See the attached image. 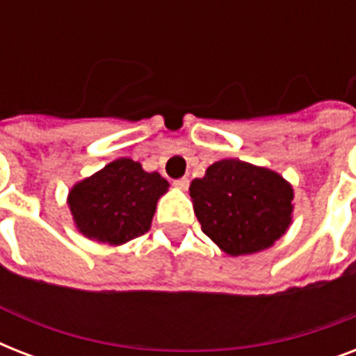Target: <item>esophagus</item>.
I'll return each mask as SVG.
<instances>
[{"instance_id": "obj_1", "label": "esophagus", "mask_w": 356, "mask_h": 356, "mask_svg": "<svg viewBox=\"0 0 356 356\" xmlns=\"http://www.w3.org/2000/svg\"><path fill=\"white\" fill-rule=\"evenodd\" d=\"M173 186H177V188H181V190H186V188H188V186H190L188 177L175 179V181H173Z\"/></svg>"}]
</instances>
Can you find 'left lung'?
<instances>
[{
    "label": "left lung",
    "instance_id": "8db88e82",
    "mask_svg": "<svg viewBox=\"0 0 356 356\" xmlns=\"http://www.w3.org/2000/svg\"><path fill=\"white\" fill-rule=\"evenodd\" d=\"M190 197L203 233L233 257L273 245L292 220V186L238 159L209 166L205 177L192 181Z\"/></svg>",
    "mask_w": 356,
    "mask_h": 356
}]
</instances>
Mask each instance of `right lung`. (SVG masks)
<instances>
[{"mask_svg":"<svg viewBox=\"0 0 356 356\" xmlns=\"http://www.w3.org/2000/svg\"><path fill=\"white\" fill-rule=\"evenodd\" d=\"M168 186L156 172L147 173L138 162L118 159L75 184L68 205L85 236L118 245L147 233L156 201Z\"/></svg>","mask_w":356,"mask_h":356,"instance_id":"add662e5","label":"right lung"}]
</instances>
